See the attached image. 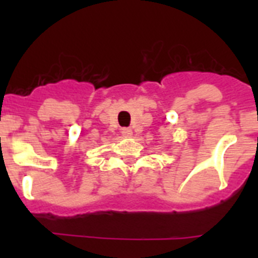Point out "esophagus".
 <instances>
[{"label": "esophagus", "mask_w": 258, "mask_h": 258, "mask_svg": "<svg viewBox=\"0 0 258 258\" xmlns=\"http://www.w3.org/2000/svg\"><path fill=\"white\" fill-rule=\"evenodd\" d=\"M121 134L124 137H126V138H129V137H131L132 134H133V132H132L131 127H122V129H121Z\"/></svg>", "instance_id": "obj_1"}]
</instances>
